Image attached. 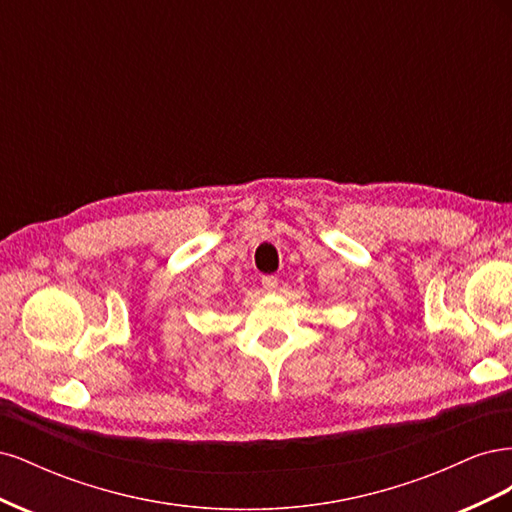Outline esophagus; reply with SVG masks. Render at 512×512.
Here are the masks:
<instances>
[{"label":"esophagus","mask_w":512,"mask_h":512,"mask_svg":"<svg viewBox=\"0 0 512 512\" xmlns=\"http://www.w3.org/2000/svg\"><path fill=\"white\" fill-rule=\"evenodd\" d=\"M277 284H280V280H277L275 275H265V277H262V288H265L267 292H275Z\"/></svg>","instance_id":"34e87169"}]
</instances>
